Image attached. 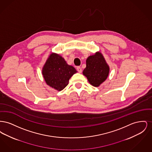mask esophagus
<instances>
[{
    "mask_svg": "<svg viewBox=\"0 0 152 152\" xmlns=\"http://www.w3.org/2000/svg\"><path fill=\"white\" fill-rule=\"evenodd\" d=\"M77 71L79 73H81V72H82V69H81V68L80 66H77Z\"/></svg>",
    "mask_w": 152,
    "mask_h": 152,
    "instance_id": "obj_1",
    "label": "esophagus"
}]
</instances>
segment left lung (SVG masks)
I'll return each instance as SVG.
<instances>
[{"label":"left lung","instance_id":"8db88e82","mask_svg":"<svg viewBox=\"0 0 152 152\" xmlns=\"http://www.w3.org/2000/svg\"><path fill=\"white\" fill-rule=\"evenodd\" d=\"M109 68L101 53L97 52L94 55L89 56L86 60V68L83 75L89 83L94 87H99L107 79Z\"/></svg>","mask_w":152,"mask_h":152}]
</instances>
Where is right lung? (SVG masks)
I'll return each mask as SVG.
<instances>
[{"instance_id": "right-lung-1", "label": "right lung", "mask_w": 152, "mask_h": 152, "mask_svg": "<svg viewBox=\"0 0 152 152\" xmlns=\"http://www.w3.org/2000/svg\"><path fill=\"white\" fill-rule=\"evenodd\" d=\"M76 72L73 66L68 65L64 58L56 53L51 54L42 69L46 83L59 91L68 85L69 79Z\"/></svg>"}]
</instances>
